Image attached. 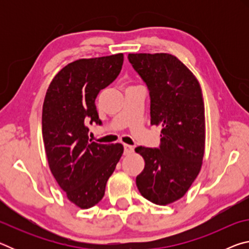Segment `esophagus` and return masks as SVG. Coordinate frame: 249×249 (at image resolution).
<instances>
[{
	"label": "esophagus",
	"mask_w": 249,
	"mask_h": 249,
	"mask_svg": "<svg viewBox=\"0 0 249 249\" xmlns=\"http://www.w3.org/2000/svg\"><path fill=\"white\" fill-rule=\"evenodd\" d=\"M133 150H134L133 146L127 145V144H124V155H129V154H132V153H133Z\"/></svg>",
	"instance_id": "obj_1"
}]
</instances>
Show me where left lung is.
<instances>
[{"mask_svg":"<svg viewBox=\"0 0 249 249\" xmlns=\"http://www.w3.org/2000/svg\"><path fill=\"white\" fill-rule=\"evenodd\" d=\"M150 96V124L161 126L159 148L140 146L145 168L136 177L141 195L158 205L182 197L199 175L205 148L200 83L170 53H129Z\"/></svg>","mask_w":249,"mask_h":249,"instance_id":"obj_1","label":"left lung"}]
</instances>
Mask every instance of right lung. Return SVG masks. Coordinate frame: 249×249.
<instances>
[{
  "label": "right lung",
  "instance_id": "add662e5",
  "mask_svg": "<svg viewBox=\"0 0 249 249\" xmlns=\"http://www.w3.org/2000/svg\"><path fill=\"white\" fill-rule=\"evenodd\" d=\"M123 61V53L79 59L59 71L46 92L41 124L48 165L59 187L80 209L102 200L123 155L122 144H98L88 136V124H102L96 96L117 78Z\"/></svg>",
  "mask_w": 249,
  "mask_h": 249
}]
</instances>
